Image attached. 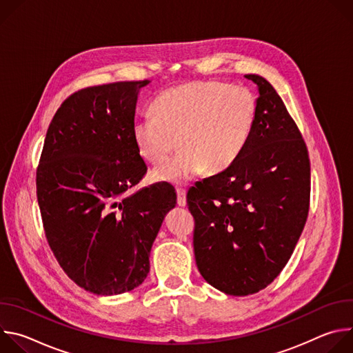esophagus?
Masks as SVG:
<instances>
[{
	"mask_svg": "<svg viewBox=\"0 0 353 353\" xmlns=\"http://www.w3.org/2000/svg\"><path fill=\"white\" fill-rule=\"evenodd\" d=\"M176 192H177V204H179V207H185V204H187L185 190L181 188V187H177V188H176Z\"/></svg>",
	"mask_w": 353,
	"mask_h": 353,
	"instance_id": "34e87169",
	"label": "esophagus"
}]
</instances>
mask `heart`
Returning <instances> with one entry per match:
<instances>
[{
  "instance_id": "obj_1",
  "label": "heart",
  "mask_w": 353,
  "mask_h": 353,
  "mask_svg": "<svg viewBox=\"0 0 353 353\" xmlns=\"http://www.w3.org/2000/svg\"><path fill=\"white\" fill-rule=\"evenodd\" d=\"M152 113L132 127L138 154L148 163H165L152 177L183 184L205 170L228 169L244 150L257 117V99L250 88L223 81H192L163 90Z\"/></svg>"
}]
</instances>
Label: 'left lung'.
Segmentation results:
<instances>
[{
	"instance_id": "left-lung-1",
	"label": "left lung",
	"mask_w": 353,
	"mask_h": 353,
	"mask_svg": "<svg viewBox=\"0 0 353 353\" xmlns=\"http://www.w3.org/2000/svg\"><path fill=\"white\" fill-rule=\"evenodd\" d=\"M259 86L257 117L241 155L187 192L194 254L214 288L247 296L267 288L289 261L310 207L306 142L274 86Z\"/></svg>"
}]
</instances>
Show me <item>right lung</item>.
<instances>
[{"label":"right lung","instance_id":"add662e5","mask_svg":"<svg viewBox=\"0 0 353 353\" xmlns=\"http://www.w3.org/2000/svg\"><path fill=\"white\" fill-rule=\"evenodd\" d=\"M149 81L79 89L48 125L36 170V194L47 243L64 272L96 294H120L149 272V253L174 187L134 194L146 173L134 137L138 92Z\"/></svg>","mask_w":353,"mask_h":353}]
</instances>
